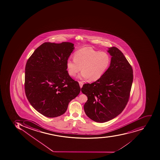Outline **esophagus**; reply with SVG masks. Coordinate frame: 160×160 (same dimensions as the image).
Instances as JSON below:
<instances>
[{"label":"esophagus","mask_w":160,"mask_h":160,"mask_svg":"<svg viewBox=\"0 0 160 160\" xmlns=\"http://www.w3.org/2000/svg\"><path fill=\"white\" fill-rule=\"evenodd\" d=\"M79 83L80 87L82 88V86H83V83L81 81H79Z\"/></svg>","instance_id":"34e87169"}]
</instances>
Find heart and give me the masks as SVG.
I'll use <instances>...</instances> for the list:
<instances>
[{
	"label": "heart",
	"instance_id": "heart-1",
	"mask_svg": "<svg viewBox=\"0 0 160 160\" xmlns=\"http://www.w3.org/2000/svg\"><path fill=\"white\" fill-rule=\"evenodd\" d=\"M110 63V56L107 53L87 47L76 51L74 58L67 60L66 66L68 74L71 77H75L81 70L80 78L95 81L104 75Z\"/></svg>",
	"mask_w": 160,
	"mask_h": 160
}]
</instances>
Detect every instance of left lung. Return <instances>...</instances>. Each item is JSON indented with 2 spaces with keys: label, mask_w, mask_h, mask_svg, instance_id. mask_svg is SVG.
<instances>
[{
  "label": "left lung",
  "mask_w": 160,
  "mask_h": 160,
  "mask_svg": "<svg viewBox=\"0 0 160 160\" xmlns=\"http://www.w3.org/2000/svg\"><path fill=\"white\" fill-rule=\"evenodd\" d=\"M108 52L110 66L104 75L91 84H85L81 91L88 97L84 106L86 115L94 121L104 123L122 112L130 98L133 80L131 65L117 47Z\"/></svg>",
  "instance_id": "1"
}]
</instances>
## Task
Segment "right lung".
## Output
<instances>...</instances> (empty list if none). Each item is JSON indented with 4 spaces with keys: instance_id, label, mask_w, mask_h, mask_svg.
<instances>
[{
    "instance_id": "add662e5",
    "label": "right lung",
    "mask_w": 160,
    "mask_h": 160,
    "mask_svg": "<svg viewBox=\"0 0 160 160\" xmlns=\"http://www.w3.org/2000/svg\"><path fill=\"white\" fill-rule=\"evenodd\" d=\"M74 49L70 42H45L25 66V94L39 113L49 118L62 115L80 92L79 83L68 74L66 62Z\"/></svg>"
}]
</instances>
